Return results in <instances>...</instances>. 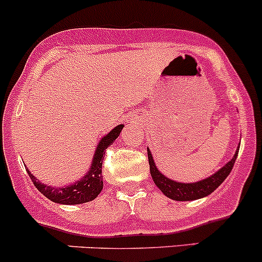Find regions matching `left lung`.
<instances>
[{
	"label": "left lung",
	"mask_w": 262,
	"mask_h": 262,
	"mask_svg": "<svg viewBox=\"0 0 262 262\" xmlns=\"http://www.w3.org/2000/svg\"><path fill=\"white\" fill-rule=\"evenodd\" d=\"M238 150L239 144L238 146H237L233 158H232L227 164H225L222 168L218 169L214 174H212L211 177L206 178V179H202L195 183H182L165 177L163 172L159 170L155 161H154L152 154H151L150 149L147 147V156H149L151 178H152L156 187L163 191L164 195L172 199V201L188 202L204 198V196L209 195V194L217 189V188L225 182L226 178L230 175L232 168H233L234 165V161H236L237 159V155H238Z\"/></svg>",
	"instance_id": "obj_1"
}]
</instances>
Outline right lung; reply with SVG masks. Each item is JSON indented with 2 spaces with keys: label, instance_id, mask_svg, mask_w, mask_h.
Segmentation results:
<instances>
[{
  "label": "right lung",
  "instance_id": "obj_1",
  "mask_svg": "<svg viewBox=\"0 0 262 262\" xmlns=\"http://www.w3.org/2000/svg\"><path fill=\"white\" fill-rule=\"evenodd\" d=\"M122 128L123 125L116 126L115 128H112L108 134L104 135L99 140L88 171L85 172L84 177L80 178L79 180L74 182L73 184L66 185V187H53V185L44 184L40 180H37L29 169H26V171H28L29 177H30L35 187L37 188V190L44 194L48 199H50L54 203L73 206V204H82L93 201L103 189L102 161H103L104 158V151L120 136Z\"/></svg>",
  "mask_w": 262,
  "mask_h": 262
}]
</instances>
